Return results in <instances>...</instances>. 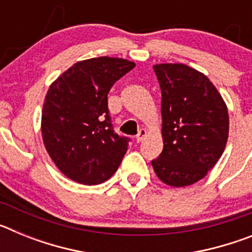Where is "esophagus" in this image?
I'll list each match as a JSON object with an SVG mask.
<instances>
[{
  "label": "esophagus",
  "mask_w": 252,
  "mask_h": 252,
  "mask_svg": "<svg viewBox=\"0 0 252 252\" xmlns=\"http://www.w3.org/2000/svg\"><path fill=\"white\" fill-rule=\"evenodd\" d=\"M146 135H148V131H146L145 128H140L139 133H137V135H136V141L137 142H141L142 140L145 139Z\"/></svg>",
  "instance_id": "34e87169"
}]
</instances>
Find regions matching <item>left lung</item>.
<instances>
[{"label":"left lung","instance_id":"8db88e82","mask_svg":"<svg viewBox=\"0 0 252 252\" xmlns=\"http://www.w3.org/2000/svg\"><path fill=\"white\" fill-rule=\"evenodd\" d=\"M161 88L164 148L151 161L162 183L192 186L222 157L228 139L226 102L207 75L182 63L153 66Z\"/></svg>","mask_w":252,"mask_h":252}]
</instances>
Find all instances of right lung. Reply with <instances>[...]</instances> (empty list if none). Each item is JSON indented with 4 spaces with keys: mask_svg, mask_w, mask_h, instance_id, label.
Returning <instances> with one entry per match:
<instances>
[{
    "mask_svg": "<svg viewBox=\"0 0 252 252\" xmlns=\"http://www.w3.org/2000/svg\"><path fill=\"white\" fill-rule=\"evenodd\" d=\"M135 65L122 58L81 60L49 87L41 136L49 157L69 179L95 186L119 169L128 140L112 130L107 94Z\"/></svg>",
    "mask_w": 252,
    "mask_h": 252,
    "instance_id": "obj_1",
    "label": "right lung"
}]
</instances>
